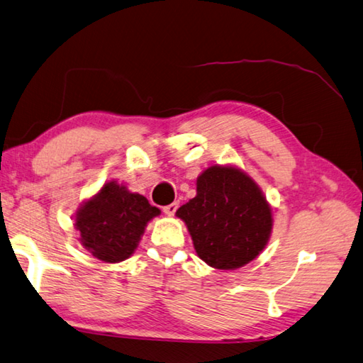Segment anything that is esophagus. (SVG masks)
<instances>
[{
  "label": "esophagus",
  "mask_w": 363,
  "mask_h": 363,
  "mask_svg": "<svg viewBox=\"0 0 363 363\" xmlns=\"http://www.w3.org/2000/svg\"><path fill=\"white\" fill-rule=\"evenodd\" d=\"M177 203H172V204H168V206H165L164 207V212H165V215H168V217H173L174 215V212L177 211Z\"/></svg>",
  "instance_id": "1"
}]
</instances>
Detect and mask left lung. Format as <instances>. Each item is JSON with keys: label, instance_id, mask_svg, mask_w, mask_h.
Instances as JSON below:
<instances>
[{"label": "left lung", "instance_id": "8db88e82", "mask_svg": "<svg viewBox=\"0 0 363 363\" xmlns=\"http://www.w3.org/2000/svg\"><path fill=\"white\" fill-rule=\"evenodd\" d=\"M186 221L199 259L234 269L256 259L272 234V209L242 169L215 165L196 181V196L176 212Z\"/></svg>", "mask_w": 363, "mask_h": 363}]
</instances>
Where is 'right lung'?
Wrapping results in <instances>:
<instances>
[{"label":"right lung","mask_w":363,"mask_h":363,"mask_svg":"<svg viewBox=\"0 0 363 363\" xmlns=\"http://www.w3.org/2000/svg\"><path fill=\"white\" fill-rule=\"evenodd\" d=\"M160 211L138 194H130L115 181L104 187L76 213L81 243L103 262H121L137 248L143 230Z\"/></svg>","instance_id":"right-lung-1"}]
</instances>
